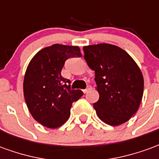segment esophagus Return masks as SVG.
<instances>
[{
	"mask_svg": "<svg viewBox=\"0 0 159 159\" xmlns=\"http://www.w3.org/2000/svg\"><path fill=\"white\" fill-rule=\"evenodd\" d=\"M91 89H92V88H91V86H88V87H87V89H85L83 90V92L84 93H88V92H89V90H91Z\"/></svg>",
	"mask_w": 159,
	"mask_h": 159,
	"instance_id": "1",
	"label": "esophagus"
}]
</instances>
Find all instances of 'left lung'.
<instances>
[{
	"label": "left lung",
	"mask_w": 159,
	"mask_h": 159,
	"mask_svg": "<svg viewBox=\"0 0 159 159\" xmlns=\"http://www.w3.org/2000/svg\"><path fill=\"white\" fill-rule=\"evenodd\" d=\"M84 59L95 72L98 117L111 126L126 123L142 100L144 78L133 58L119 47L100 43L83 47Z\"/></svg>",
	"instance_id": "obj_1"
}]
</instances>
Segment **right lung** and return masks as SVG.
<instances>
[{
	"instance_id": "obj_1",
	"label": "right lung",
	"mask_w": 159,
	"mask_h": 159,
	"mask_svg": "<svg viewBox=\"0 0 159 159\" xmlns=\"http://www.w3.org/2000/svg\"><path fill=\"white\" fill-rule=\"evenodd\" d=\"M81 56L77 46L53 44L41 49L30 61L24 77V96L33 118L43 126L63 125L73 102L83 96L82 90L70 89V80L61 76L66 59Z\"/></svg>"
}]
</instances>
